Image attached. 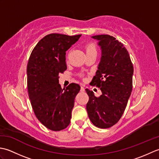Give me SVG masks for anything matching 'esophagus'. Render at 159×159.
Returning <instances> with one entry per match:
<instances>
[{"label":"esophagus","instance_id":"obj_1","mask_svg":"<svg viewBox=\"0 0 159 159\" xmlns=\"http://www.w3.org/2000/svg\"><path fill=\"white\" fill-rule=\"evenodd\" d=\"M80 92H85V88H84L83 87H80Z\"/></svg>","mask_w":159,"mask_h":159}]
</instances>
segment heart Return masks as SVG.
<instances>
[{
  "instance_id": "b5f03b06",
  "label": "heart",
  "mask_w": 159,
  "mask_h": 159,
  "mask_svg": "<svg viewBox=\"0 0 159 159\" xmlns=\"http://www.w3.org/2000/svg\"><path fill=\"white\" fill-rule=\"evenodd\" d=\"M86 53L91 52H96V46L93 43H89L88 44H87L85 46Z\"/></svg>"
}]
</instances>
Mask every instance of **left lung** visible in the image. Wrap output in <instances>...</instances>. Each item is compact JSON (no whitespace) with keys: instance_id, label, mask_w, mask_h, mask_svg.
I'll list each match as a JSON object with an SVG mask.
<instances>
[{"instance_id":"left-lung-1","label":"left lung","mask_w":159,"mask_h":159,"mask_svg":"<svg viewBox=\"0 0 159 159\" xmlns=\"http://www.w3.org/2000/svg\"><path fill=\"white\" fill-rule=\"evenodd\" d=\"M100 47L101 57L93 85L100 87L102 95L96 97L86 89L89 101L86 109L91 121L96 127L110 128L120 120L133 89V66L129 53L113 36H92Z\"/></svg>"}]
</instances>
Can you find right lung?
Wrapping results in <instances>:
<instances>
[{"label":"right lung","instance_id":"obj_1","mask_svg":"<svg viewBox=\"0 0 159 159\" xmlns=\"http://www.w3.org/2000/svg\"><path fill=\"white\" fill-rule=\"evenodd\" d=\"M80 36L47 35L29 57L26 72L31 106L40 122L53 131L70 124L74 99L80 89L78 84L71 83L63 91L59 84V74L67 69L66 52Z\"/></svg>","mask_w":159,"mask_h":159}]
</instances>
